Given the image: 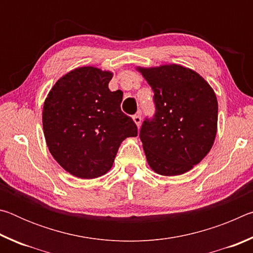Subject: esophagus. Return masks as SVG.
<instances>
[{
	"label": "esophagus",
	"instance_id": "34e87169",
	"mask_svg": "<svg viewBox=\"0 0 253 253\" xmlns=\"http://www.w3.org/2000/svg\"><path fill=\"white\" fill-rule=\"evenodd\" d=\"M132 119H134V122H135L136 125L139 127L140 123H142V116H140L139 114H137V115H134V116H132Z\"/></svg>",
	"mask_w": 253,
	"mask_h": 253
}]
</instances>
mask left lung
I'll list each match as a JSON object with an SVG mask.
<instances>
[{"label": "left lung", "instance_id": "1", "mask_svg": "<svg viewBox=\"0 0 253 253\" xmlns=\"http://www.w3.org/2000/svg\"><path fill=\"white\" fill-rule=\"evenodd\" d=\"M137 70L152 87L156 108L139 131L148 165L164 176L186 173L213 146L217 127L215 93L198 72L179 65Z\"/></svg>", "mask_w": 253, "mask_h": 253}]
</instances>
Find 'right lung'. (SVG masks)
<instances>
[{
    "label": "right lung",
    "mask_w": 253,
    "mask_h": 253,
    "mask_svg": "<svg viewBox=\"0 0 253 253\" xmlns=\"http://www.w3.org/2000/svg\"><path fill=\"white\" fill-rule=\"evenodd\" d=\"M110 71L81 67L61 77L48 93L42 111L51 155L74 176L96 178L113 166L137 126L122 111L123 91H110Z\"/></svg>",
    "instance_id": "obj_1"
}]
</instances>
